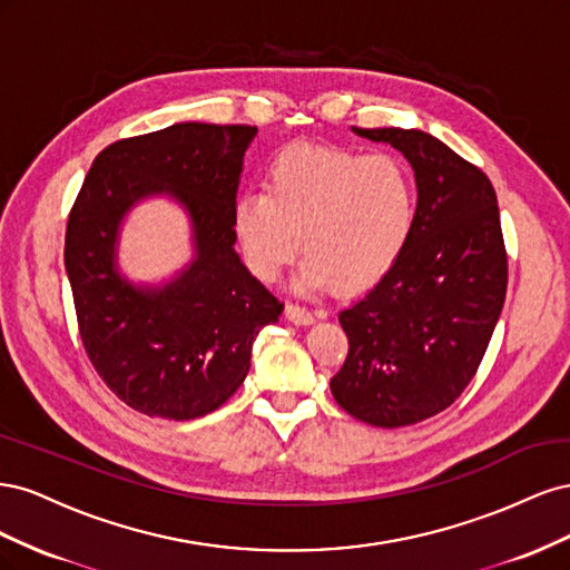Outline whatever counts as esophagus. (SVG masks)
<instances>
[{"mask_svg":"<svg viewBox=\"0 0 570 570\" xmlns=\"http://www.w3.org/2000/svg\"><path fill=\"white\" fill-rule=\"evenodd\" d=\"M285 316H287L292 323H297V325L314 323V314L308 312V308L299 306V304H287V306H285Z\"/></svg>","mask_w":570,"mask_h":570,"instance_id":"34e87169","label":"esophagus"}]
</instances>
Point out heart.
<instances>
[{"label":"heart","mask_w":570,"mask_h":570,"mask_svg":"<svg viewBox=\"0 0 570 570\" xmlns=\"http://www.w3.org/2000/svg\"><path fill=\"white\" fill-rule=\"evenodd\" d=\"M416 212L411 170L390 154L292 147L271 164L266 193L235 199L233 235L258 281L278 278L302 245L299 292H356L396 266Z\"/></svg>","instance_id":"b5f03b06"}]
</instances>
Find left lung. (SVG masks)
<instances>
[{"mask_svg":"<svg viewBox=\"0 0 570 570\" xmlns=\"http://www.w3.org/2000/svg\"><path fill=\"white\" fill-rule=\"evenodd\" d=\"M400 149L419 187L416 226L396 266L340 312L350 352L335 402L375 428L421 423L473 381L502 314L509 264L490 178L423 130L354 128Z\"/></svg>","mask_w":570,"mask_h":570,"instance_id":"left-lung-1","label":"left lung"}]
</instances>
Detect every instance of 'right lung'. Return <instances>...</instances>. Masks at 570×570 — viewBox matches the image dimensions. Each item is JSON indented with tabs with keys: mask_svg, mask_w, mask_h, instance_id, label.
<instances>
[{
	"mask_svg": "<svg viewBox=\"0 0 570 570\" xmlns=\"http://www.w3.org/2000/svg\"><path fill=\"white\" fill-rule=\"evenodd\" d=\"M256 126L176 124L101 149L66 226L63 264L78 331L101 381L151 419L189 421L245 383L252 344L283 302L239 262L233 204ZM151 194H170L194 220L198 254L164 288L115 268L119 220Z\"/></svg>",
	"mask_w": 570,
	"mask_h": 570,
	"instance_id": "obj_1",
	"label": "right lung"
}]
</instances>
